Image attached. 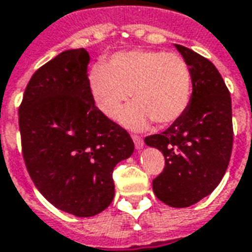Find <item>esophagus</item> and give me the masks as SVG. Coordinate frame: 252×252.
<instances>
[{"label":"esophagus","mask_w":252,"mask_h":252,"mask_svg":"<svg viewBox=\"0 0 252 252\" xmlns=\"http://www.w3.org/2000/svg\"><path fill=\"white\" fill-rule=\"evenodd\" d=\"M132 140L135 143V147L136 150H142L143 146H144V140H143V137L137 136V135H132Z\"/></svg>","instance_id":"obj_1"}]
</instances>
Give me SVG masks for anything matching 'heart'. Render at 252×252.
<instances>
[{"mask_svg":"<svg viewBox=\"0 0 252 252\" xmlns=\"http://www.w3.org/2000/svg\"><path fill=\"white\" fill-rule=\"evenodd\" d=\"M94 102L105 116L116 117L129 93L133 102L120 120L143 128L151 120L167 126L185 113L191 97V72L177 54L137 50L115 54L89 74Z\"/></svg>","mask_w":252,"mask_h":252,"instance_id":"b5f03b06","label":"heart"}]
</instances>
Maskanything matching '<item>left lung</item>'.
<instances>
[{"mask_svg":"<svg viewBox=\"0 0 252 252\" xmlns=\"http://www.w3.org/2000/svg\"><path fill=\"white\" fill-rule=\"evenodd\" d=\"M175 48L191 72L189 106L166 131L144 142L164 157L163 171L153 181L155 195L173 208H188L211 194L225 174L232 153V106L215 64L188 47Z\"/></svg>","mask_w":252,"mask_h":252,"instance_id":"1","label":"left lung"}]
</instances>
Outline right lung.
<instances>
[{
  "label": "right lung",
  "instance_id": "right-lung-1",
  "mask_svg": "<svg viewBox=\"0 0 252 252\" xmlns=\"http://www.w3.org/2000/svg\"><path fill=\"white\" fill-rule=\"evenodd\" d=\"M85 48L67 50L37 68L25 88L19 126L33 184L67 213L90 217L115 197L113 169L129 158V133L94 105Z\"/></svg>",
  "mask_w": 252,
  "mask_h": 252
}]
</instances>
